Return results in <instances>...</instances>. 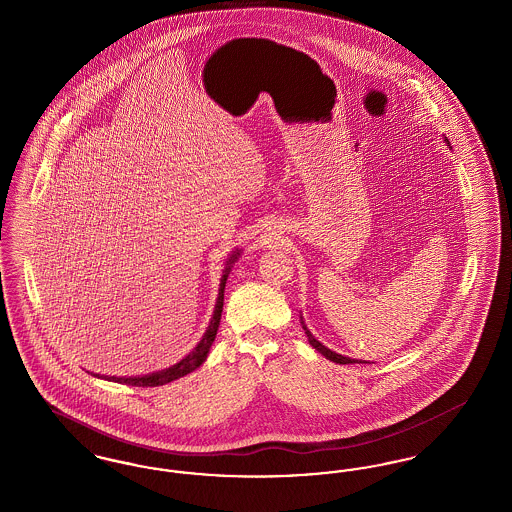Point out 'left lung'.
I'll use <instances>...</instances> for the list:
<instances>
[{
	"label": "left lung",
	"mask_w": 512,
	"mask_h": 512,
	"mask_svg": "<svg viewBox=\"0 0 512 512\" xmlns=\"http://www.w3.org/2000/svg\"><path fill=\"white\" fill-rule=\"evenodd\" d=\"M445 142L449 144V140L445 138ZM301 326H303V330H305V334H307V340L309 343L317 349L318 353H322L328 361H334V363H338V365H355V363H366V361H357V359H351V357H343L340 353H336V351H332V349H328L326 345H322L320 341L311 334V330L307 328V324H305V320L301 317Z\"/></svg>",
	"instance_id": "left-lung-1"
}]
</instances>
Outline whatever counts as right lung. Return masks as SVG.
<instances>
[{
	"mask_svg": "<svg viewBox=\"0 0 512 512\" xmlns=\"http://www.w3.org/2000/svg\"><path fill=\"white\" fill-rule=\"evenodd\" d=\"M242 255L240 249L232 251V255L226 259V267L222 270V278H220L219 286V297H217V303H215V311H213V317L211 322L203 334V338L199 340V343L195 345L194 349L184 357L180 359L176 365L169 366L165 370H159V372H151V374H144V376H99L94 374L98 378H105L109 382H117V384H126V386H138V388H155V386H165L172 380H178L190 372H194L195 368L205 363L207 355H209V349L213 345V341L217 338V330H219L220 315H222V305H224V286H226V280H228V274L232 270V265L238 261V257Z\"/></svg>",
	"mask_w": 512,
	"mask_h": 512,
	"instance_id": "obj_1",
	"label": "right lung"
}]
</instances>
